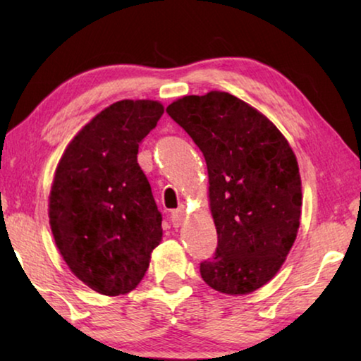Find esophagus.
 I'll return each mask as SVG.
<instances>
[{"instance_id": "obj_1", "label": "esophagus", "mask_w": 361, "mask_h": 361, "mask_svg": "<svg viewBox=\"0 0 361 361\" xmlns=\"http://www.w3.org/2000/svg\"><path fill=\"white\" fill-rule=\"evenodd\" d=\"M183 219H185V210H183V207L180 209H176L172 212V215H170V223H172L173 228H180Z\"/></svg>"}]
</instances>
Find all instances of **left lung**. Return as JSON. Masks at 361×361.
Wrapping results in <instances>:
<instances>
[{
    "label": "left lung",
    "mask_w": 361,
    "mask_h": 361,
    "mask_svg": "<svg viewBox=\"0 0 361 361\" xmlns=\"http://www.w3.org/2000/svg\"><path fill=\"white\" fill-rule=\"evenodd\" d=\"M167 113L202 151L218 245L200 262L213 290L247 295L276 276L295 243L301 178L276 126L228 92L188 95Z\"/></svg>",
    "instance_id": "1"
}]
</instances>
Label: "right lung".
Masks as SVG:
<instances>
[{
    "label": "right lung",
    "instance_id": "1",
    "mask_svg": "<svg viewBox=\"0 0 361 361\" xmlns=\"http://www.w3.org/2000/svg\"><path fill=\"white\" fill-rule=\"evenodd\" d=\"M162 114L159 102H116L73 138L57 166L54 239L71 272L102 295L135 288L162 239V215L137 162Z\"/></svg>",
    "mask_w": 361,
    "mask_h": 361
}]
</instances>
